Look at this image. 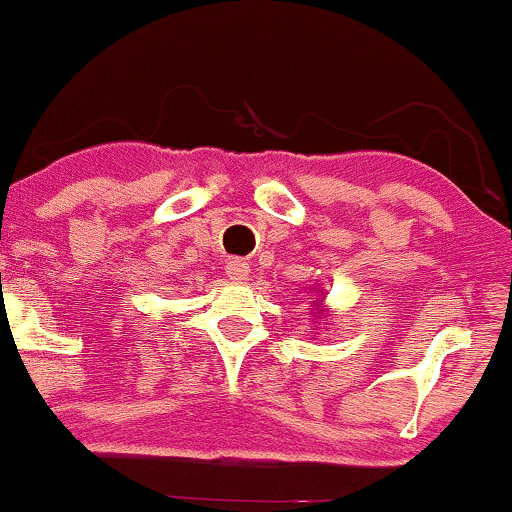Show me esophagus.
Listing matches in <instances>:
<instances>
[{
	"label": "esophagus",
	"instance_id": "34e87169",
	"mask_svg": "<svg viewBox=\"0 0 512 512\" xmlns=\"http://www.w3.org/2000/svg\"><path fill=\"white\" fill-rule=\"evenodd\" d=\"M226 275L233 282H244L249 277V263L242 261V258H233V261L226 263Z\"/></svg>",
	"mask_w": 512,
	"mask_h": 512
}]
</instances>
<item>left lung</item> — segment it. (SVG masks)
<instances>
[{"label": "left lung", "mask_w": 512, "mask_h": 512, "mask_svg": "<svg viewBox=\"0 0 512 512\" xmlns=\"http://www.w3.org/2000/svg\"><path fill=\"white\" fill-rule=\"evenodd\" d=\"M312 310H314V307H312Z\"/></svg>", "instance_id": "1"}]
</instances>
